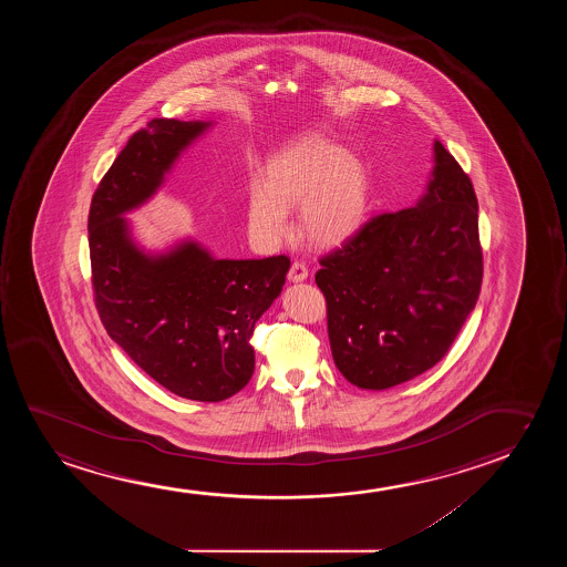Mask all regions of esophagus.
<instances>
[{"label": "esophagus", "mask_w": 567, "mask_h": 567, "mask_svg": "<svg viewBox=\"0 0 567 567\" xmlns=\"http://www.w3.org/2000/svg\"><path fill=\"white\" fill-rule=\"evenodd\" d=\"M288 279L292 282H300V280L308 279V267L302 261H295L290 265V271H288Z\"/></svg>", "instance_id": "1"}]
</instances>
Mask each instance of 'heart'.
Returning <instances> with one entry per match:
<instances>
[{
    "label": "heart",
    "mask_w": 567,
    "mask_h": 567,
    "mask_svg": "<svg viewBox=\"0 0 567 567\" xmlns=\"http://www.w3.org/2000/svg\"><path fill=\"white\" fill-rule=\"evenodd\" d=\"M300 205V228L321 248L341 246L364 225L370 179L364 166L333 141L310 135L272 158L267 174L251 178L246 202L249 233L257 240H285L288 207Z\"/></svg>",
    "instance_id": "1"
}]
</instances>
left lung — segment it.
Wrapping results in <instances>:
<instances>
[{"label": "left lung", "instance_id": "8db88e82", "mask_svg": "<svg viewBox=\"0 0 567 567\" xmlns=\"http://www.w3.org/2000/svg\"><path fill=\"white\" fill-rule=\"evenodd\" d=\"M434 163L414 207L375 215L319 259L334 364L357 388H393L437 364L481 295L473 182L440 141Z\"/></svg>", "mask_w": 567, "mask_h": 567}]
</instances>
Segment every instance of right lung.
Returning <instances> with one entry per match:
<instances>
[{
    "label": "right lung",
    "mask_w": 567,
    "mask_h": 567,
    "mask_svg": "<svg viewBox=\"0 0 567 567\" xmlns=\"http://www.w3.org/2000/svg\"><path fill=\"white\" fill-rule=\"evenodd\" d=\"M209 125L156 117L133 133L94 192L89 249L94 303L110 339L174 395L218 403L251 380L249 339L280 295L290 259H215L194 240L151 256L124 218L156 194Z\"/></svg>",
    "instance_id": "add662e5"
}]
</instances>
